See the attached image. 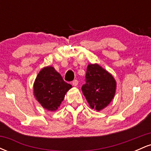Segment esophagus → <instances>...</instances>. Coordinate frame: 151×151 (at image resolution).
<instances>
[{"label":"esophagus","mask_w":151,"mask_h":151,"mask_svg":"<svg viewBox=\"0 0 151 151\" xmlns=\"http://www.w3.org/2000/svg\"><path fill=\"white\" fill-rule=\"evenodd\" d=\"M72 85L76 86L78 85V80L77 79H74V81H72Z\"/></svg>","instance_id":"esophagus-1"}]
</instances>
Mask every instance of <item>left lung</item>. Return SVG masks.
I'll use <instances>...</instances> for the list:
<instances>
[{
	"label": "left lung",
	"instance_id": "left-lung-1",
	"mask_svg": "<svg viewBox=\"0 0 151 151\" xmlns=\"http://www.w3.org/2000/svg\"><path fill=\"white\" fill-rule=\"evenodd\" d=\"M86 83L81 91L91 109L100 111L109 104L116 92L114 78L97 64L89 65L85 76Z\"/></svg>",
	"mask_w": 151,
	"mask_h": 151
}]
</instances>
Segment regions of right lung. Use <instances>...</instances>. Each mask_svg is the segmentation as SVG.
<instances>
[{
    "label": "right lung",
    "instance_id": "1",
    "mask_svg": "<svg viewBox=\"0 0 151 151\" xmlns=\"http://www.w3.org/2000/svg\"><path fill=\"white\" fill-rule=\"evenodd\" d=\"M72 87L52 67H46L39 72L35 81V96L43 108L52 111L58 109L65 93Z\"/></svg>",
    "mask_w": 151,
    "mask_h": 151
}]
</instances>
